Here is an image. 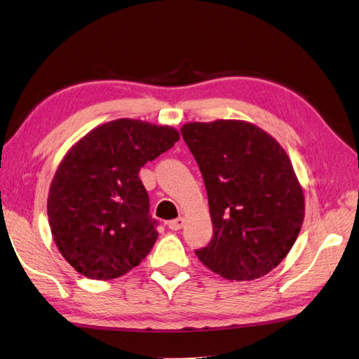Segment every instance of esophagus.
<instances>
[{
    "mask_svg": "<svg viewBox=\"0 0 359 359\" xmlns=\"http://www.w3.org/2000/svg\"><path fill=\"white\" fill-rule=\"evenodd\" d=\"M183 224H185V219L179 217V219H176V220H171V222L168 223V228H170L171 231H179V229L183 228Z\"/></svg>",
    "mask_w": 359,
    "mask_h": 359,
    "instance_id": "34e87169",
    "label": "esophagus"
}]
</instances>
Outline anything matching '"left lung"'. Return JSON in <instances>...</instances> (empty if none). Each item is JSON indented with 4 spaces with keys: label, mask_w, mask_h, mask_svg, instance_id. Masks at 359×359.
I'll use <instances>...</instances> for the list:
<instances>
[{
    "label": "left lung",
    "mask_w": 359,
    "mask_h": 359,
    "mask_svg": "<svg viewBox=\"0 0 359 359\" xmlns=\"http://www.w3.org/2000/svg\"><path fill=\"white\" fill-rule=\"evenodd\" d=\"M180 131L202 172L214 231L196 255L226 280L263 277L285 260L304 220L289 156L245 121L189 122Z\"/></svg>",
    "instance_id": "obj_1"
}]
</instances>
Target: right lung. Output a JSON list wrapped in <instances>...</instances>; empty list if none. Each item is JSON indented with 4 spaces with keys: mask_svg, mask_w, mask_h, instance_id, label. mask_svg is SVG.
Returning <instances> with one entry per match:
<instances>
[{
    "mask_svg": "<svg viewBox=\"0 0 359 359\" xmlns=\"http://www.w3.org/2000/svg\"><path fill=\"white\" fill-rule=\"evenodd\" d=\"M179 137L168 125L118 119L91 130L65 154L47 215L57 249L79 273L118 278L151 251L159 234L139 171Z\"/></svg>",
    "mask_w": 359,
    "mask_h": 359,
    "instance_id": "obj_1",
    "label": "right lung"
}]
</instances>
